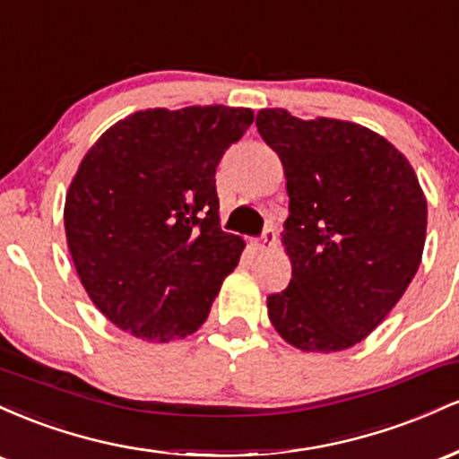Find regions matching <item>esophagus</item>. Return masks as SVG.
Listing matches in <instances>:
<instances>
[{
	"label": "esophagus",
	"mask_w": 459,
	"mask_h": 459,
	"mask_svg": "<svg viewBox=\"0 0 459 459\" xmlns=\"http://www.w3.org/2000/svg\"><path fill=\"white\" fill-rule=\"evenodd\" d=\"M276 233H273V229H267L265 233H263L259 239H255L252 241V247H255V250H270V247H273L276 246Z\"/></svg>",
	"instance_id": "34e87169"
}]
</instances>
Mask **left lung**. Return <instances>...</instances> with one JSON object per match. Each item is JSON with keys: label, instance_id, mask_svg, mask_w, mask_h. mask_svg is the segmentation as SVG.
Here are the masks:
<instances>
[{"label": "left lung", "instance_id": "1", "mask_svg": "<svg viewBox=\"0 0 459 459\" xmlns=\"http://www.w3.org/2000/svg\"><path fill=\"white\" fill-rule=\"evenodd\" d=\"M256 129L281 157L289 194L281 237L291 282L267 298L272 325L302 351L350 350L382 324L420 265L428 200L414 168L350 120L265 108Z\"/></svg>", "mask_w": 459, "mask_h": 459}]
</instances>
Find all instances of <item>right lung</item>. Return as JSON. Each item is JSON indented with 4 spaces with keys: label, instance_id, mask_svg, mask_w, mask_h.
I'll list each match as a JSON object with an SVG mask.
<instances>
[{
    "label": "right lung",
    "instance_id": "1",
    "mask_svg": "<svg viewBox=\"0 0 459 459\" xmlns=\"http://www.w3.org/2000/svg\"><path fill=\"white\" fill-rule=\"evenodd\" d=\"M250 108H149L112 125L66 192L65 230L88 298L151 343L194 334L244 252L220 230L215 168Z\"/></svg>",
    "mask_w": 459,
    "mask_h": 459
}]
</instances>
